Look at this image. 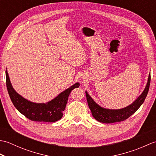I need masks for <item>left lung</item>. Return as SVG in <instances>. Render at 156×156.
I'll return each instance as SVG.
<instances>
[{
	"instance_id": "left-lung-1",
	"label": "left lung",
	"mask_w": 156,
	"mask_h": 156,
	"mask_svg": "<svg viewBox=\"0 0 156 156\" xmlns=\"http://www.w3.org/2000/svg\"><path fill=\"white\" fill-rule=\"evenodd\" d=\"M150 80L151 76L150 73L146 87L143 92L131 105L120 109H109L101 107L91 98L87 91H86L88 107L90 109L93 117L98 122H103V123H112V122L126 120L130 116L134 114L141 107V105L144 103L147 95L149 88H150Z\"/></svg>"
}]
</instances>
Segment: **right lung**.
Masks as SVG:
<instances>
[{"instance_id": "obj_1", "label": "right lung", "mask_w": 156, "mask_h": 156, "mask_svg": "<svg viewBox=\"0 0 156 156\" xmlns=\"http://www.w3.org/2000/svg\"><path fill=\"white\" fill-rule=\"evenodd\" d=\"M6 82L12 104L21 114L31 121L49 122H55L62 117L69 93L73 89L80 86L79 82H76L51 101L45 103H36L23 98L15 90L10 80L7 69H6Z\"/></svg>"}]
</instances>
